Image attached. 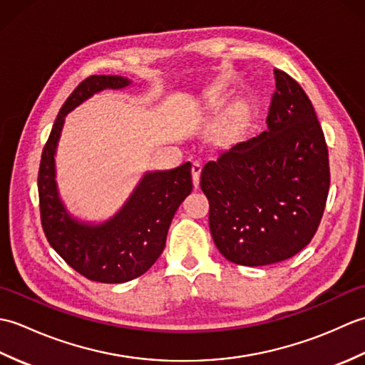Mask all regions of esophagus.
Listing matches in <instances>:
<instances>
[{"label":"esophagus","mask_w":365,"mask_h":365,"mask_svg":"<svg viewBox=\"0 0 365 365\" xmlns=\"http://www.w3.org/2000/svg\"><path fill=\"white\" fill-rule=\"evenodd\" d=\"M200 170H202V165H200L199 161L192 163V168H191V174H192V183H195V187H199V182H200Z\"/></svg>","instance_id":"obj_1"}]
</instances>
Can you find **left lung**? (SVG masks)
I'll use <instances>...</instances> for the list:
<instances>
[{
	"mask_svg": "<svg viewBox=\"0 0 365 365\" xmlns=\"http://www.w3.org/2000/svg\"><path fill=\"white\" fill-rule=\"evenodd\" d=\"M274 80L267 130L229 147L200 174L213 242L237 265H271L298 254L328 199V147L311 100L285 72L274 68Z\"/></svg>",
	"mask_w": 365,
	"mask_h": 365,
	"instance_id": "1",
	"label": "left lung"
}]
</instances>
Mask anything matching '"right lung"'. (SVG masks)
Wrapping results in <instances>:
<instances>
[{
	"label": "right lung",
	"instance_id": "right-lung-1",
	"mask_svg": "<svg viewBox=\"0 0 365 365\" xmlns=\"http://www.w3.org/2000/svg\"><path fill=\"white\" fill-rule=\"evenodd\" d=\"M131 80L92 75L81 81L61 108L38 168V202L45 237L75 271L103 284H122L144 274L165 250L178 205L192 190L191 163L174 169L149 170L118 212L103 222L81 221L67 210L56 183V149L66 115L92 96L123 89Z\"/></svg>",
	"mask_w": 365,
	"mask_h": 365
}]
</instances>
